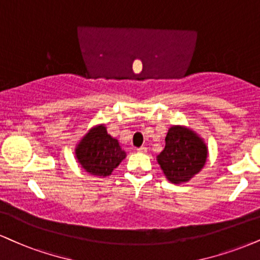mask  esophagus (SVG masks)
Listing matches in <instances>:
<instances>
[{
	"instance_id": "esophagus-1",
	"label": "esophagus",
	"mask_w": 260,
	"mask_h": 260,
	"mask_svg": "<svg viewBox=\"0 0 260 260\" xmlns=\"http://www.w3.org/2000/svg\"><path fill=\"white\" fill-rule=\"evenodd\" d=\"M137 150H138V152H142V154H146L148 152V148H145V146H140Z\"/></svg>"
}]
</instances>
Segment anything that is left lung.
<instances>
[{
    "instance_id": "left-lung-1",
    "label": "left lung",
    "mask_w": 260,
    "mask_h": 260,
    "mask_svg": "<svg viewBox=\"0 0 260 260\" xmlns=\"http://www.w3.org/2000/svg\"><path fill=\"white\" fill-rule=\"evenodd\" d=\"M165 140L157 164L172 184L187 183L205 167L208 146L195 131L181 124L171 126Z\"/></svg>"
}]
</instances>
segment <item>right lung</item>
Wrapping results in <instances>:
<instances>
[{
    "label": "right lung",
    "instance_id": "right-lung-1",
    "mask_svg": "<svg viewBox=\"0 0 260 260\" xmlns=\"http://www.w3.org/2000/svg\"><path fill=\"white\" fill-rule=\"evenodd\" d=\"M76 160L90 176L105 178L126 158V151L105 124H95L81 138L75 148Z\"/></svg>",
    "mask_w": 260,
    "mask_h": 260
}]
</instances>
